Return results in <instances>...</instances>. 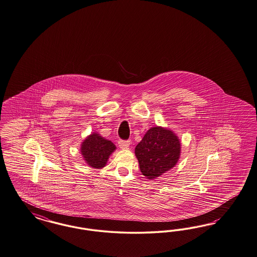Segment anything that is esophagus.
I'll return each instance as SVG.
<instances>
[{
  "label": "esophagus",
  "instance_id": "1",
  "mask_svg": "<svg viewBox=\"0 0 257 257\" xmlns=\"http://www.w3.org/2000/svg\"><path fill=\"white\" fill-rule=\"evenodd\" d=\"M131 144L130 141H122V140H119L118 141V146L120 149H127Z\"/></svg>",
  "mask_w": 257,
  "mask_h": 257
}]
</instances>
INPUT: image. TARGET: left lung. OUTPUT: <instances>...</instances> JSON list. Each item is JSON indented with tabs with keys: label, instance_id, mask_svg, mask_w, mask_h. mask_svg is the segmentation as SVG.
I'll return each instance as SVG.
<instances>
[{
	"label": "left lung",
	"instance_id": "1",
	"mask_svg": "<svg viewBox=\"0 0 257 257\" xmlns=\"http://www.w3.org/2000/svg\"><path fill=\"white\" fill-rule=\"evenodd\" d=\"M180 142L173 131L156 126L144 135L135 149L142 175L154 179L175 167L180 157Z\"/></svg>",
	"mask_w": 257,
	"mask_h": 257
}]
</instances>
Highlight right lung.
<instances>
[{
    "label": "right lung",
    "instance_id": "add662e5",
    "mask_svg": "<svg viewBox=\"0 0 257 257\" xmlns=\"http://www.w3.org/2000/svg\"><path fill=\"white\" fill-rule=\"evenodd\" d=\"M115 150V144L100 135L91 134L80 146V153L92 168L101 169L106 165L110 155Z\"/></svg>",
    "mask_w": 257,
    "mask_h": 257
}]
</instances>
